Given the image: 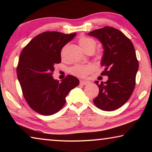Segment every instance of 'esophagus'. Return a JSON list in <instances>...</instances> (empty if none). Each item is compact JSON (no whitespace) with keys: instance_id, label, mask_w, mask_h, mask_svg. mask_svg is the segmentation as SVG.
<instances>
[{"instance_id":"esophagus-1","label":"esophagus","mask_w":152,"mask_h":152,"mask_svg":"<svg viewBox=\"0 0 152 152\" xmlns=\"http://www.w3.org/2000/svg\"><path fill=\"white\" fill-rule=\"evenodd\" d=\"M80 84H82V85H88V84H90V82L87 81V80H82L80 81Z\"/></svg>"}]
</instances>
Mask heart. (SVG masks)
Wrapping results in <instances>:
<instances>
[{
    "label": "heart",
    "instance_id": "b5f03b06",
    "mask_svg": "<svg viewBox=\"0 0 152 152\" xmlns=\"http://www.w3.org/2000/svg\"><path fill=\"white\" fill-rule=\"evenodd\" d=\"M78 43L82 50L87 51L90 49L94 50L96 46V42L92 38L88 37H82L79 39ZM66 47L63 48L61 51V57L64 56V51H65ZM92 68L88 65H82V64H76V65L72 67L70 70V73L73 75L78 77H85L91 72Z\"/></svg>",
    "mask_w": 152,
    "mask_h": 152
}]
</instances>
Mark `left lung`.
Here are the masks:
<instances>
[{
	"label": "left lung",
	"mask_w": 152,
	"mask_h": 152,
	"mask_svg": "<svg viewBox=\"0 0 152 152\" xmlns=\"http://www.w3.org/2000/svg\"><path fill=\"white\" fill-rule=\"evenodd\" d=\"M88 35L103 45L101 66L104 70L101 75L109 78L104 83L95 82L99 93L93 100L94 104L105 111L116 110L128 101L135 88L139 63L134 46L124 33L112 27L94 30Z\"/></svg>",
	"instance_id": "left-lung-1"
}]
</instances>
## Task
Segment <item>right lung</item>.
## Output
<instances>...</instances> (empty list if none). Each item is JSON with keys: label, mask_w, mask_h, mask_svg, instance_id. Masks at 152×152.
Masks as SVG:
<instances>
[{"label": "right lung", "mask_w": 152, "mask_h": 152, "mask_svg": "<svg viewBox=\"0 0 152 152\" xmlns=\"http://www.w3.org/2000/svg\"><path fill=\"white\" fill-rule=\"evenodd\" d=\"M76 35L43 32L31 40L20 53L17 78L25 101L37 113L48 116L58 112L69 92L79 84L78 79L71 75L61 82L52 77L54 65L61 62V49Z\"/></svg>", "instance_id": "obj_1"}]
</instances>
